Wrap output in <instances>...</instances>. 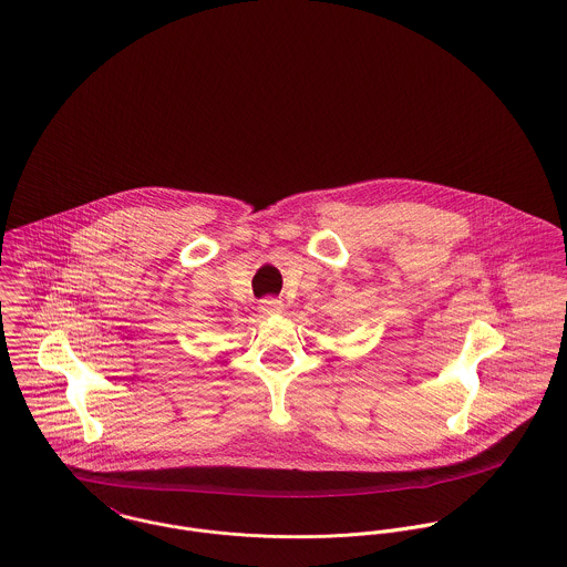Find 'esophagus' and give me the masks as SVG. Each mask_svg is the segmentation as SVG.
Returning <instances> with one entry per match:
<instances>
[{
    "label": "esophagus",
    "instance_id": "esophagus-1",
    "mask_svg": "<svg viewBox=\"0 0 567 567\" xmlns=\"http://www.w3.org/2000/svg\"><path fill=\"white\" fill-rule=\"evenodd\" d=\"M259 311L261 316H279L284 311V303L277 299H264L259 301Z\"/></svg>",
    "mask_w": 567,
    "mask_h": 567
}]
</instances>
